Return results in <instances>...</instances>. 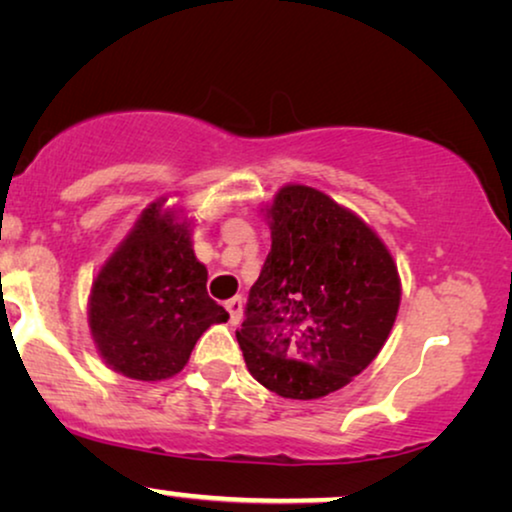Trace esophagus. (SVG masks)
Instances as JSON below:
<instances>
[{
  "mask_svg": "<svg viewBox=\"0 0 512 512\" xmlns=\"http://www.w3.org/2000/svg\"><path fill=\"white\" fill-rule=\"evenodd\" d=\"M242 307H244V303H242L240 296L226 300V310L230 314V324H233V326H237L242 321Z\"/></svg>",
  "mask_w": 512,
  "mask_h": 512,
  "instance_id": "34e87169",
  "label": "esophagus"
}]
</instances>
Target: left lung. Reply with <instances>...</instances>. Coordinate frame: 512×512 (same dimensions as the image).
Wrapping results in <instances>:
<instances>
[{
  "instance_id": "8db88e82",
  "label": "left lung",
  "mask_w": 512,
  "mask_h": 512,
  "mask_svg": "<svg viewBox=\"0 0 512 512\" xmlns=\"http://www.w3.org/2000/svg\"><path fill=\"white\" fill-rule=\"evenodd\" d=\"M265 216L272 247L235 335L265 389L312 401L345 387L380 354L401 279L375 230L317 188H279Z\"/></svg>"
}]
</instances>
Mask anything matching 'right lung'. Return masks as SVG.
<instances>
[{"instance_id": "obj_1", "label": "right lung", "mask_w": 512, "mask_h": 512, "mask_svg": "<svg viewBox=\"0 0 512 512\" xmlns=\"http://www.w3.org/2000/svg\"><path fill=\"white\" fill-rule=\"evenodd\" d=\"M223 321L228 312L207 296V268L193 254L191 221L165 200L151 202L93 279L88 326L97 352L132 380H167Z\"/></svg>"}]
</instances>
